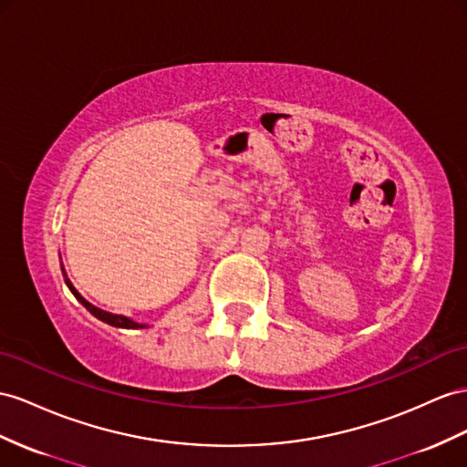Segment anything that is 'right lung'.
<instances>
[{
    "label": "right lung",
    "instance_id": "add662e5",
    "mask_svg": "<svg viewBox=\"0 0 467 467\" xmlns=\"http://www.w3.org/2000/svg\"><path fill=\"white\" fill-rule=\"evenodd\" d=\"M67 282V285H68V290L75 294V297L77 300L85 306L88 312L94 316V317H99V319H102V321H106V324H110V326H114V327H124V329H138V327H146L143 324H136V321H131L130 317H124V316H116V314H109V312H104V309H99V307H94L92 304H88L85 297H82L77 290H75V285L70 284V280L67 278L65 280Z\"/></svg>",
    "mask_w": 467,
    "mask_h": 467
}]
</instances>
